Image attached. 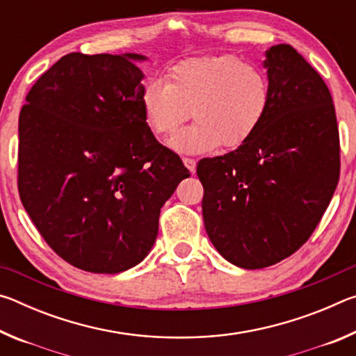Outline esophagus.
<instances>
[{
	"label": "esophagus",
	"mask_w": 356,
	"mask_h": 356,
	"mask_svg": "<svg viewBox=\"0 0 356 356\" xmlns=\"http://www.w3.org/2000/svg\"><path fill=\"white\" fill-rule=\"evenodd\" d=\"M182 161H184V165H185L186 170H188L191 174H195V171H196V160L195 159H188V156H184Z\"/></svg>",
	"instance_id": "34e87169"
}]
</instances>
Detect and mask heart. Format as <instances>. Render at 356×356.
<instances>
[{
    "label": "heart",
    "instance_id": "heart-1",
    "mask_svg": "<svg viewBox=\"0 0 356 356\" xmlns=\"http://www.w3.org/2000/svg\"><path fill=\"white\" fill-rule=\"evenodd\" d=\"M272 88L265 72L234 55L193 58L154 78L141 92V111L155 136L177 130L193 114L196 122L172 136L177 152L234 149L251 140L267 116Z\"/></svg>",
    "mask_w": 356,
    "mask_h": 356
}]
</instances>
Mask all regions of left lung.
<instances>
[{
  "label": "left lung",
  "mask_w": 356,
  "mask_h": 356,
  "mask_svg": "<svg viewBox=\"0 0 356 356\" xmlns=\"http://www.w3.org/2000/svg\"><path fill=\"white\" fill-rule=\"evenodd\" d=\"M272 100L259 130L232 152L202 159V218L210 242L237 267L256 270L293 254L314 232L341 171L330 89L287 44L264 63Z\"/></svg>",
  "instance_id": "1"
}]
</instances>
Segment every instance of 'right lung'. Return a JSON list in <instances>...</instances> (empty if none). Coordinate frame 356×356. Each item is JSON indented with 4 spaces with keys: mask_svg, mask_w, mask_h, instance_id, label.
<instances>
[{
    "mask_svg": "<svg viewBox=\"0 0 356 356\" xmlns=\"http://www.w3.org/2000/svg\"><path fill=\"white\" fill-rule=\"evenodd\" d=\"M143 59L69 53L34 83L20 111L22 204L48 246L84 272L140 264L160 209L190 176L143 118L135 64Z\"/></svg>",
    "mask_w": 356,
    "mask_h": 356,
    "instance_id": "1",
    "label": "right lung"
}]
</instances>
